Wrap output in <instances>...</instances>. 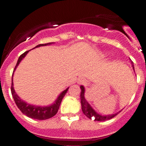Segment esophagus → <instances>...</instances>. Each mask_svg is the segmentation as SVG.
Returning a JSON list of instances; mask_svg holds the SVG:
<instances>
[{"mask_svg":"<svg viewBox=\"0 0 146 146\" xmlns=\"http://www.w3.org/2000/svg\"><path fill=\"white\" fill-rule=\"evenodd\" d=\"M85 82H86V80H85L84 78L79 79V83L80 84H84V83H85Z\"/></svg>","mask_w":146,"mask_h":146,"instance_id":"34e87169","label":"esophagus"}]
</instances>
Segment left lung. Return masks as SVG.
Segmentation results:
<instances>
[{
    "instance_id": "obj_1",
    "label": "left lung",
    "mask_w": 146,
    "mask_h": 146,
    "mask_svg": "<svg viewBox=\"0 0 146 146\" xmlns=\"http://www.w3.org/2000/svg\"><path fill=\"white\" fill-rule=\"evenodd\" d=\"M132 66H133L134 70H135V68H134L133 62H131ZM81 88V94H80V99H81V104H82V109L83 113L86 116L88 117V118L90 119L95 120V121H106V120L110 119L113 118L114 117L116 116L117 115H118L119 113H117L114 115H99L98 113H97L92 108V107L89 105V104L86 102V100H85L84 98V87L83 86H80Z\"/></svg>"
}]
</instances>
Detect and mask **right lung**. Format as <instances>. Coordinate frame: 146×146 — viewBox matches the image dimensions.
<instances>
[{
  "mask_svg": "<svg viewBox=\"0 0 146 146\" xmlns=\"http://www.w3.org/2000/svg\"><path fill=\"white\" fill-rule=\"evenodd\" d=\"M53 42H49V43H46V44H40L37 45L36 47H39L40 46H46V45H49L52 44ZM35 47V48H36ZM29 52V51H25L24 53L21 55V56L18 58L17 63H16V66H15L14 72L16 69V67L18 66V65L19 64V63L21 62V61L23 59V58H25V56H26L27 53ZM14 74V73H13ZM13 74H12V80H11V95H12L13 98H14L15 103H16V106H18V108H19L20 110L25 114V115H27V117H31L32 119H39V120H44L47 119L51 118L52 117H53L54 115H56V113H58V110H59L60 104H61L62 100L64 95L66 94L68 91V88H66V90H64L62 93H61L58 97V98L57 99V100L55 102V103L53 104H52L49 106H46V107H42V106H33L30 105L29 104H27L26 102L21 100L19 97L18 96L17 94L16 93L15 90L14 89V87H13Z\"/></svg>",
  "mask_w": 146,
  "mask_h": 146,
  "instance_id": "obj_1",
  "label": "right lung"
}]
</instances>
